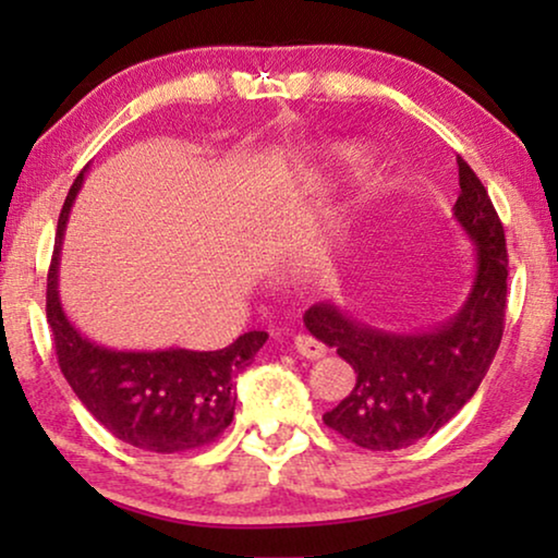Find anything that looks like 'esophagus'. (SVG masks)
Instances as JSON below:
<instances>
[{
	"instance_id": "esophagus-1",
	"label": "esophagus",
	"mask_w": 558,
	"mask_h": 558,
	"mask_svg": "<svg viewBox=\"0 0 558 558\" xmlns=\"http://www.w3.org/2000/svg\"><path fill=\"white\" fill-rule=\"evenodd\" d=\"M294 350L302 357H310V361H319V357L327 353V348L323 345V342L312 338V335H296V338H294Z\"/></svg>"
}]
</instances>
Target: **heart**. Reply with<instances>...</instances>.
<instances>
[{
	"instance_id": "1",
	"label": "heart",
	"mask_w": 558,
	"mask_h": 558,
	"mask_svg": "<svg viewBox=\"0 0 558 558\" xmlns=\"http://www.w3.org/2000/svg\"><path fill=\"white\" fill-rule=\"evenodd\" d=\"M365 159H368V147L357 142H345L330 149V165L340 167V170H357Z\"/></svg>"
}]
</instances>
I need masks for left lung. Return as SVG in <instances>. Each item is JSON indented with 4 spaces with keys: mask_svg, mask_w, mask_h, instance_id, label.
Returning a JSON list of instances; mask_svg holds the SVG:
<instances>
[{
    "mask_svg": "<svg viewBox=\"0 0 558 558\" xmlns=\"http://www.w3.org/2000/svg\"><path fill=\"white\" fill-rule=\"evenodd\" d=\"M454 218L475 243V279L447 323L426 332H388L332 302L304 312V325L357 373L353 391L323 422L357 447L393 452L439 432L483 384L506 327L508 251L490 195L457 157Z\"/></svg>",
    "mask_w": 558,
    "mask_h": 558,
    "instance_id": "8db88e82",
    "label": "left lung"
}]
</instances>
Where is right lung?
Segmentation results:
<instances>
[{"label":"right lung","mask_w":558,"mask_h":558,"mask_svg":"<svg viewBox=\"0 0 558 558\" xmlns=\"http://www.w3.org/2000/svg\"><path fill=\"white\" fill-rule=\"evenodd\" d=\"M83 170L58 218L48 271V325L58 365L83 407L113 437L147 452L172 454L216 441L235 411V378L269 335L251 330L223 350H113L90 342L68 319L58 294L60 246L83 185Z\"/></svg>","instance_id":"obj_1"}]
</instances>
